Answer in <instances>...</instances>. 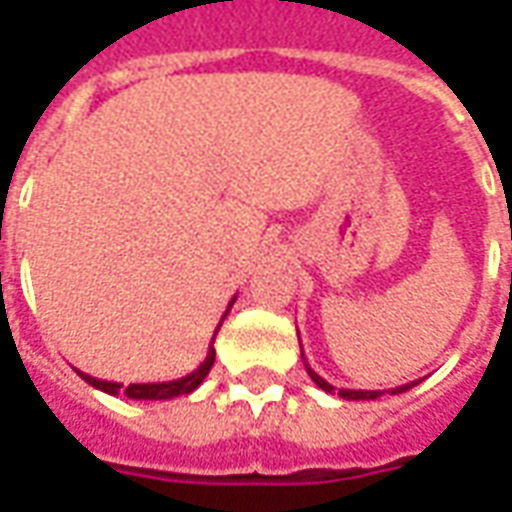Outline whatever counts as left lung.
Returning <instances> with one entry per match:
<instances>
[{"mask_svg": "<svg viewBox=\"0 0 512 512\" xmlns=\"http://www.w3.org/2000/svg\"><path fill=\"white\" fill-rule=\"evenodd\" d=\"M304 356V354H301ZM304 367H307V373H310V378L312 381H315V384L321 386L323 392H337V395L343 397V400H376V397H381L384 395V392H381V389H334L332 384H329V381H326V378H321L318 376V373H315V370H312L310 365H307V362H304ZM417 384V381H411V384H403V386H395V389H389V392H392V395H400V392H406V389H411V386Z\"/></svg>", "mask_w": 512, "mask_h": 512, "instance_id": "left-lung-1", "label": "left lung"}]
</instances>
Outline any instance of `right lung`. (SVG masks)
Instances as JSON below:
<instances>
[{
    "mask_svg": "<svg viewBox=\"0 0 512 512\" xmlns=\"http://www.w3.org/2000/svg\"><path fill=\"white\" fill-rule=\"evenodd\" d=\"M233 301L227 304V312H230V307H233ZM227 312L222 315V321L227 318ZM222 321H219V326H222ZM219 326H216V332H219ZM216 332H213V340H216ZM213 340H211V345H208V356L202 359L200 367H197V370H191L189 376L172 378V381H153V384H128V386H123V384H117V381H104V378L87 376V373H82V370H76V373H79V376H82L90 386H95V389L106 392V395H126V397H131V400H172V397L189 395V392H194V389H197V386L205 381V376L211 373L213 359H216V351H213Z\"/></svg>",
    "mask_w": 512,
    "mask_h": 512,
    "instance_id": "right-lung-1",
    "label": "right lung"
}]
</instances>
